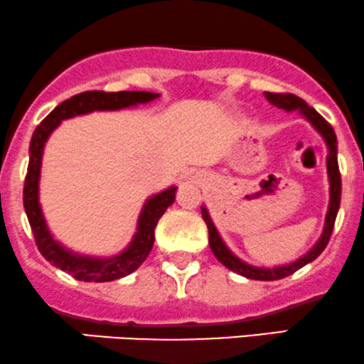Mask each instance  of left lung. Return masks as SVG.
Here are the masks:
<instances>
[{"instance_id":"1","label":"left lung","mask_w":364,"mask_h":364,"mask_svg":"<svg viewBox=\"0 0 364 364\" xmlns=\"http://www.w3.org/2000/svg\"><path fill=\"white\" fill-rule=\"evenodd\" d=\"M264 95H266L267 100L274 107H277V109L288 110V112H291V110H300L303 117H305L306 121H309L311 126L320 132V134H322L323 141H326L328 148L327 172H328V183H331V200H328V211L326 216V226H323L322 237H320V240L315 243V247L309 252V254H305L303 257L294 260L291 264H286V266L272 267V269L255 267L238 259L237 255H235L233 252L225 245V242L221 240L220 233H218L215 223H213L211 216H209L208 209L200 206V213H203V220L206 221L208 225L209 247H211L213 254L216 255V259L220 260L225 267H228L230 271L237 272V274H240L243 277H249V279L276 281V279H283L286 276H291L293 272L298 271V269H301L303 266H306V264L311 262V260L317 259L323 252V249L327 247L328 240H331L332 230H334L336 216H337V211H339V204H341V172H339V164H337V138L331 124H328L326 119H323L322 115L314 109V107H310L305 100H303V98L293 95V93L266 92Z\"/></svg>"}]
</instances>
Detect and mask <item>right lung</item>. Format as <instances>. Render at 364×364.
I'll list each match as a JSON object with an SVG mask.
<instances>
[{
    "mask_svg": "<svg viewBox=\"0 0 364 364\" xmlns=\"http://www.w3.org/2000/svg\"><path fill=\"white\" fill-rule=\"evenodd\" d=\"M156 97L158 93L151 92H98V90L83 92L59 104L33 131L32 139H30V160L23 186V208L38 252L53 266L71 274L75 279L87 281V283H105V281L121 279L134 272L153 249L156 223L166 208L173 204L177 187H168L146 200L138 220V232L129 247L119 255L104 259L73 254L71 250L64 249L61 243L54 240L46 225L41 204H38V178H41L46 141L64 119L93 112V110H119L138 104H148Z\"/></svg>",
    "mask_w": 364,
    "mask_h": 364,
    "instance_id": "add662e5",
    "label": "right lung"
}]
</instances>
